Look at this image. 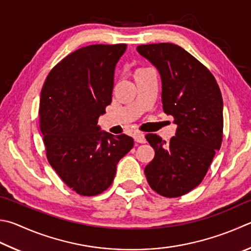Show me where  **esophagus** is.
Segmentation results:
<instances>
[{"instance_id": "34e87169", "label": "esophagus", "mask_w": 251, "mask_h": 251, "mask_svg": "<svg viewBox=\"0 0 251 251\" xmlns=\"http://www.w3.org/2000/svg\"><path fill=\"white\" fill-rule=\"evenodd\" d=\"M134 138L136 143H140V144H144L146 143V138H145V135L143 133H135L134 135Z\"/></svg>"}]
</instances>
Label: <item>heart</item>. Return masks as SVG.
I'll return each instance as SVG.
<instances>
[{"label":"heart","mask_w":251,"mask_h":251,"mask_svg":"<svg viewBox=\"0 0 251 251\" xmlns=\"http://www.w3.org/2000/svg\"><path fill=\"white\" fill-rule=\"evenodd\" d=\"M140 69H144V68H140ZM140 69H138V70H140Z\"/></svg>","instance_id":"b5f03b06"}]
</instances>
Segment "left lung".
<instances>
[{"label":"left lung","mask_w":251,"mask_h":251,"mask_svg":"<svg viewBox=\"0 0 251 251\" xmlns=\"http://www.w3.org/2000/svg\"><path fill=\"white\" fill-rule=\"evenodd\" d=\"M137 51L157 68L163 112L175 118L176 136L166 143L147 134L154 158L145 168L153 191L177 198L201 183L223 140V99L206 67L175 44L140 45Z\"/></svg>","instance_id":"1"}]
</instances>
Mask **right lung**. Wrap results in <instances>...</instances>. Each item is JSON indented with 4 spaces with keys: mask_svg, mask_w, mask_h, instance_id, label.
Here are the masks:
<instances>
[{
    "mask_svg": "<svg viewBox=\"0 0 251 251\" xmlns=\"http://www.w3.org/2000/svg\"><path fill=\"white\" fill-rule=\"evenodd\" d=\"M126 47L91 45L75 50L53 67L40 93L39 123L48 161L83 197L112 184L116 165L134 146L129 136H114L98 125L112 102L114 71Z\"/></svg>",
    "mask_w": 251,
    "mask_h": 251,
    "instance_id": "1",
    "label": "right lung"
}]
</instances>
